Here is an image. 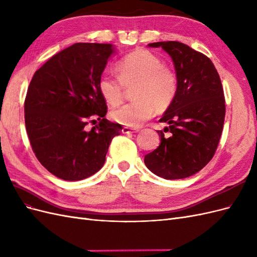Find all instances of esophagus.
<instances>
[{"mask_svg":"<svg viewBox=\"0 0 257 257\" xmlns=\"http://www.w3.org/2000/svg\"><path fill=\"white\" fill-rule=\"evenodd\" d=\"M137 132H139V130L127 127V126H124V127L122 128V133H123V134H132V133H137Z\"/></svg>","mask_w":257,"mask_h":257,"instance_id":"obj_1","label":"esophagus"}]
</instances>
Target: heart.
<instances>
[{"label": "heart", "instance_id": "b5f03b06", "mask_svg": "<svg viewBox=\"0 0 257 257\" xmlns=\"http://www.w3.org/2000/svg\"><path fill=\"white\" fill-rule=\"evenodd\" d=\"M119 77L103 73L98 78V91L106 102L115 106L121 103L124 87L134 84L133 102L115 108L110 115L122 125L138 127L150 119L155 107L166 109L177 93V76L163 65L161 59L146 49L126 54L118 66Z\"/></svg>", "mask_w": 257, "mask_h": 257}]
</instances>
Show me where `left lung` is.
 Masks as SVG:
<instances>
[{"mask_svg":"<svg viewBox=\"0 0 257 257\" xmlns=\"http://www.w3.org/2000/svg\"><path fill=\"white\" fill-rule=\"evenodd\" d=\"M162 48L174 62L178 88L160 119L170 134L158 131L160 146L147 154V168L167 180L188 178L213 158L223 131L225 99L220 76L209 58L179 42L148 45ZM165 132V130H164Z\"/></svg>","mask_w":257,"mask_h":257,"instance_id":"8db88e82","label":"left lung"}]
</instances>
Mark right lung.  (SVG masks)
Returning a JSON list of instances; mask_svg holds the SVG:
<instances>
[{
    "label": "right lung",
    "mask_w": 257,
    "mask_h": 257,
    "mask_svg": "<svg viewBox=\"0 0 257 257\" xmlns=\"http://www.w3.org/2000/svg\"><path fill=\"white\" fill-rule=\"evenodd\" d=\"M113 53L111 44H74L46 62L30 82L25 120L31 146L41 164L63 180L96 174L122 131L105 118L107 106L98 91V78ZM92 116L99 124L89 131L85 126Z\"/></svg>",
    "instance_id": "right-lung-1"
}]
</instances>
